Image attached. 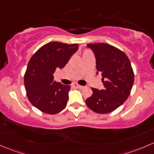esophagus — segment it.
Instances as JSON below:
<instances>
[{"mask_svg":"<svg viewBox=\"0 0 154 154\" xmlns=\"http://www.w3.org/2000/svg\"><path fill=\"white\" fill-rule=\"evenodd\" d=\"M73 86H74V88H77V89H82V88H83V86L78 85V84H77V83L74 84Z\"/></svg>","mask_w":154,"mask_h":154,"instance_id":"1","label":"esophagus"}]
</instances>
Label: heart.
<instances>
[{
  "instance_id": "obj_1",
  "label": "heart",
  "mask_w": 154,
  "mask_h": 154,
  "mask_svg": "<svg viewBox=\"0 0 154 154\" xmlns=\"http://www.w3.org/2000/svg\"><path fill=\"white\" fill-rule=\"evenodd\" d=\"M89 52V51H88V50H85V51H84V52H83V54H84V53H85V52Z\"/></svg>"
}]
</instances>
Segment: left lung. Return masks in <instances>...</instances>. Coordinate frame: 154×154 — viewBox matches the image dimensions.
I'll list each match as a JSON object with an SVG mask.
<instances>
[{
	"mask_svg": "<svg viewBox=\"0 0 154 154\" xmlns=\"http://www.w3.org/2000/svg\"><path fill=\"white\" fill-rule=\"evenodd\" d=\"M96 57L97 73L102 74L104 89L92 88L93 94L85 100L91 110L107 114L119 107L129 97L134 75L129 58L117 47L104 43L88 44Z\"/></svg>",
	"mask_w": 154,
	"mask_h": 154,
	"instance_id": "obj_1",
	"label": "left lung"
}]
</instances>
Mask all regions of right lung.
<instances>
[{
	"mask_svg": "<svg viewBox=\"0 0 154 154\" xmlns=\"http://www.w3.org/2000/svg\"><path fill=\"white\" fill-rule=\"evenodd\" d=\"M77 44L49 42L32 55L24 76L26 94L30 102L47 114L55 115L65 108L70 86L54 81V73L68 63L78 50Z\"/></svg>",
	"mask_w": 154,
	"mask_h": 154,
	"instance_id": "right-lung-1",
	"label": "right lung"
}]
</instances>
